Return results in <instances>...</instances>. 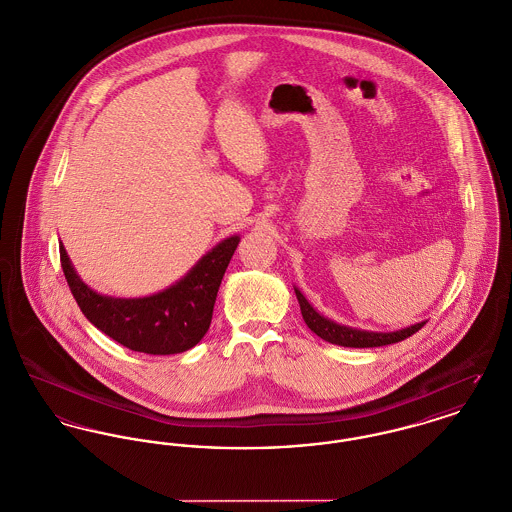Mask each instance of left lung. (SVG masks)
Returning a JSON list of instances; mask_svg holds the SVG:
<instances>
[{"mask_svg": "<svg viewBox=\"0 0 512 512\" xmlns=\"http://www.w3.org/2000/svg\"><path fill=\"white\" fill-rule=\"evenodd\" d=\"M296 298L300 302V310H302V317L306 321V325L314 331L317 337H321L323 341L331 343V345H339V347H351V349H368V347H384V345H392V343H399L407 337H411L413 333H417L425 321L405 327L401 331H394V333H374V331H360V329H353V327H345L339 325L323 315L317 314L314 308L308 304V300L304 298V294L300 290H296Z\"/></svg>", "mask_w": 512, "mask_h": 512, "instance_id": "1", "label": "left lung"}]
</instances>
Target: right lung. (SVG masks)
Wrapping results in <instances>:
<instances>
[{
  "label": "right lung",
  "instance_id": "obj_1",
  "mask_svg": "<svg viewBox=\"0 0 512 512\" xmlns=\"http://www.w3.org/2000/svg\"><path fill=\"white\" fill-rule=\"evenodd\" d=\"M239 237H228L208 251L191 273L148 298H111L93 292L74 271L60 245V263L83 315L122 347L146 354L189 351L206 335L224 273Z\"/></svg>",
  "mask_w": 512,
  "mask_h": 512
}]
</instances>
